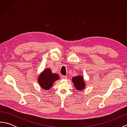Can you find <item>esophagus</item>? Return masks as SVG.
I'll list each match as a JSON object with an SVG mask.
<instances>
[{
	"label": "esophagus",
	"instance_id": "esophagus-1",
	"mask_svg": "<svg viewBox=\"0 0 127 127\" xmlns=\"http://www.w3.org/2000/svg\"><path fill=\"white\" fill-rule=\"evenodd\" d=\"M61 77H62L63 79H66L67 77H66V76H63V75H62Z\"/></svg>",
	"mask_w": 127,
	"mask_h": 127
}]
</instances>
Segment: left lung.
I'll use <instances>...</instances> for the list:
<instances>
[{"instance_id":"1","label":"left lung","mask_w":127,"mask_h":127,"mask_svg":"<svg viewBox=\"0 0 127 127\" xmlns=\"http://www.w3.org/2000/svg\"><path fill=\"white\" fill-rule=\"evenodd\" d=\"M72 82L77 90L81 91L85 88V82L83 81V77L81 76L74 77L72 78Z\"/></svg>"}]
</instances>
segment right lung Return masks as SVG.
<instances>
[{
    "label": "right lung",
    "instance_id": "add662e5",
    "mask_svg": "<svg viewBox=\"0 0 127 127\" xmlns=\"http://www.w3.org/2000/svg\"><path fill=\"white\" fill-rule=\"evenodd\" d=\"M59 79V76L51 72L50 69H46L39 76L38 81L40 85L45 90H48L52 87L55 81Z\"/></svg>",
    "mask_w": 127,
    "mask_h": 127
}]
</instances>
